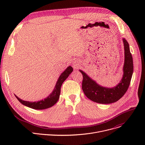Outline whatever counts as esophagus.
<instances>
[{
	"label": "esophagus",
	"mask_w": 145,
	"mask_h": 145,
	"mask_svg": "<svg viewBox=\"0 0 145 145\" xmlns=\"http://www.w3.org/2000/svg\"><path fill=\"white\" fill-rule=\"evenodd\" d=\"M73 67L74 68V69H77L78 68V65L77 64H74L73 65Z\"/></svg>",
	"instance_id": "obj_1"
}]
</instances>
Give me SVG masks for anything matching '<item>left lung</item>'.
<instances>
[{
  "label": "left lung",
  "instance_id": "1",
  "mask_svg": "<svg viewBox=\"0 0 145 145\" xmlns=\"http://www.w3.org/2000/svg\"><path fill=\"white\" fill-rule=\"evenodd\" d=\"M123 42L125 49L123 74L121 80L115 87L107 88L101 86L84 72L79 70L83 76L82 91L91 100L100 104H110L119 100L127 91L133 73V61L129 44L125 38H123Z\"/></svg>",
  "mask_w": 145,
  "mask_h": 145
}]
</instances>
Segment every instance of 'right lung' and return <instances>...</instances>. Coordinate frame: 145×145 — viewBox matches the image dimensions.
<instances>
[{"instance_id": "right-lung-1", "label": "right lung", "mask_w": 145, "mask_h": 145, "mask_svg": "<svg viewBox=\"0 0 145 145\" xmlns=\"http://www.w3.org/2000/svg\"><path fill=\"white\" fill-rule=\"evenodd\" d=\"M73 69L71 66H69L63 73L61 74L58 80L56 82L54 87V90L44 100H40L38 101H25L19 98L15 95V97L19 100L20 103L26 107L34 109V110H45L53 106L59 99L60 93H61V87L64 81L68 78L69 74L73 72Z\"/></svg>"}]
</instances>
